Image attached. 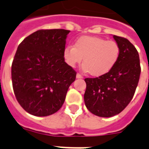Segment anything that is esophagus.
I'll use <instances>...</instances> for the list:
<instances>
[{"label": "esophagus", "mask_w": 149, "mask_h": 149, "mask_svg": "<svg viewBox=\"0 0 149 149\" xmlns=\"http://www.w3.org/2000/svg\"><path fill=\"white\" fill-rule=\"evenodd\" d=\"M77 79H82V78H84V77H83L81 74H79V73H77Z\"/></svg>", "instance_id": "34e87169"}]
</instances>
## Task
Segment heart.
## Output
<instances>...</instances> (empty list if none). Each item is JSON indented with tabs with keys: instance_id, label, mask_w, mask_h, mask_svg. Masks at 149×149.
<instances>
[{
	"instance_id": "obj_1",
	"label": "heart",
	"mask_w": 149,
	"mask_h": 149,
	"mask_svg": "<svg viewBox=\"0 0 149 149\" xmlns=\"http://www.w3.org/2000/svg\"><path fill=\"white\" fill-rule=\"evenodd\" d=\"M120 48L113 40L100 37L84 36L75 41L74 47L67 45L63 50L65 63L71 67L84 63V70L93 77L107 74L118 63Z\"/></svg>"
}]
</instances>
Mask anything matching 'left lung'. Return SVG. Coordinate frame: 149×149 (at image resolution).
I'll use <instances>...</instances> for the list:
<instances>
[{"mask_svg": "<svg viewBox=\"0 0 149 149\" xmlns=\"http://www.w3.org/2000/svg\"><path fill=\"white\" fill-rule=\"evenodd\" d=\"M120 48V58L107 74L86 78L84 102L91 113L109 118L120 113L132 100L139 81V52L127 38L113 36Z\"/></svg>", "mask_w": 149, "mask_h": 149, "instance_id": "left-lung-1", "label": "left lung"}]
</instances>
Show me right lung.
<instances>
[{
	"label": "right lung",
	"instance_id": "right-lung-1",
	"mask_svg": "<svg viewBox=\"0 0 149 149\" xmlns=\"http://www.w3.org/2000/svg\"><path fill=\"white\" fill-rule=\"evenodd\" d=\"M65 29H41L20 43L11 65L15 97L28 113L45 117L65 101L77 72L65 62L63 50L70 33Z\"/></svg>",
	"mask_w": 149,
	"mask_h": 149
}]
</instances>
